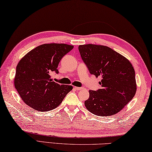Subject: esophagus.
I'll list each match as a JSON object with an SVG mask.
<instances>
[{"mask_svg":"<svg viewBox=\"0 0 152 152\" xmlns=\"http://www.w3.org/2000/svg\"><path fill=\"white\" fill-rule=\"evenodd\" d=\"M75 90H80V89H83V88H81V87H74L73 88Z\"/></svg>","mask_w":152,"mask_h":152,"instance_id":"1","label":"esophagus"}]
</instances>
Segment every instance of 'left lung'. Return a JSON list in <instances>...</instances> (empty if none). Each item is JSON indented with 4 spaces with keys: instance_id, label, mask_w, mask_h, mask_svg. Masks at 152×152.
<instances>
[{
    "instance_id": "8db88e82",
    "label": "left lung",
    "mask_w": 152,
    "mask_h": 152,
    "mask_svg": "<svg viewBox=\"0 0 152 152\" xmlns=\"http://www.w3.org/2000/svg\"><path fill=\"white\" fill-rule=\"evenodd\" d=\"M83 63L91 75L102 80V88L89 90L85 101L88 110L97 116H108L118 113L135 96L137 86L135 71L125 57L105 46H79Z\"/></svg>"
}]
</instances>
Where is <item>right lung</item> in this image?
<instances>
[{"instance_id": "right-lung-1", "label": "right lung", "mask_w": 152, "mask_h": 152, "mask_svg": "<svg viewBox=\"0 0 152 152\" xmlns=\"http://www.w3.org/2000/svg\"><path fill=\"white\" fill-rule=\"evenodd\" d=\"M73 48L65 44H45L26 54L16 68L14 84L20 97L35 110L46 112L63 102L71 86L53 81L50 75L57 69L62 58Z\"/></svg>"}]
</instances>
